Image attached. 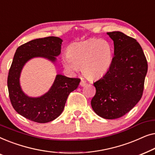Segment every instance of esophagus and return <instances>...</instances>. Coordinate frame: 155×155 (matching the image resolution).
I'll return each instance as SVG.
<instances>
[{
	"instance_id": "1",
	"label": "esophagus",
	"mask_w": 155,
	"mask_h": 155,
	"mask_svg": "<svg viewBox=\"0 0 155 155\" xmlns=\"http://www.w3.org/2000/svg\"><path fill=\"white\" fill-rule=\"evenodd\" d=\"M86 84H87L86 81H85V80H81V81H80V85L81 87L85 86Z\"/></svg>"
}]
</instances>
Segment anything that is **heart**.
<instances>
[{
    "mask_svg": "<svg viewBox=\"0 0 155 155\" xmlns=\"http://www.w3.org/2000/svg\"><path fill=\"white\" fill-rule=\"evenodd\" d=\"M113 54V47L107 40L90 39L70 46L62 64L70 73L75 74L82 68L87 78L95 79L109 71Z\"/></svg>",
    "mask_w": 155,
    "mask_h": 155,
    "instance_id": "1",
    "label": "heart"
}]
</instances>
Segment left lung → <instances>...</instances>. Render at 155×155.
I'll return each mask as SVG.
<instances>
[{
  "instance_id": "8db88e82",
  "label": "left lung",
  "mask_w": 155,
  "mask_h": 155,
  "mask_svg": "<svg viewBox=\"0 0 155 155\" xmlns=\"http://www.w3.org/2000/svg\"><path fill=\"white\" fill-rule=\"evenodd\" d=\"M107 35L114 41V56L109 71L93 83L96 94L91 105L100 117L116 119L130 111L140 100L147 62L135 39L120 31Z\"/></svg>"
}]
</instances>
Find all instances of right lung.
<instances>
[{"label":"right lung","instance_id":"right-lung-1","mask_svg":"<svg viewBox=\"0 0 155 155\" xmlns=\"http://www.w3.org/2000/svg\"><path fill=\"white\" fill-rule=\"evenodd\" d=\"M63 40L56 37L36 39L17 48L8 77L10 101L19 114L32 121L44 124L56 119L64 109L67 98L78 88L80 79L57 75L47 92L38 97H29L20 83L22 70L27 61L34 58H44L55 63L61 54Z\"/></svg>","mask_w":155,"mask_h":155}]
</instances>
